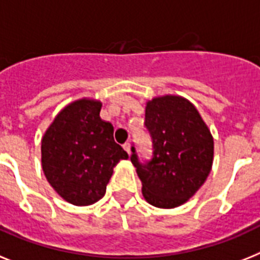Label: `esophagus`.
Masks as SVG:
<instances>
[{
  "label": "esophagus",
  "mask_w": 260,
  "mask_h": 260,
  "mask_svg": "<svg viewBox=\"0 0 260 260\" xmlns=\"http://www.w3.org/2000/svg\"><path fill=\"white\" fill-rule=\"evenodd\" d=\"M123 149H125L126 153H127L128 155H130V154H132V143L126 142L125 145H123Z\"/></svg>",
  "instance_id": "obj_1"
}]
</instances>
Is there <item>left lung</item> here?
<instances>
[{"label":"left lung","instance_id":"8db88e82","mask_svg":"<svg viewBox=\"0 0 260 260\" xmlns=\"http://www.w3.org/2000/svg\"><path fill=\"white\" fill-rule=\"evenodd\" d=\"M145 127L153 143L149 160L132 147L133 165L150 205H183L205 183L214 156V141L198 110L187 100L165 95L147 102Z\"/></svg>","mask_w":260,"mask_h":260}]
</instances>
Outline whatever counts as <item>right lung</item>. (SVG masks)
Segmentation results:
<instances>
[{"instance_id":"right-lung-1","label":"right lung","mask_w":260,"mask_h":260,"mask_svg":"<svg viewBox=\"0 0 260 260\" xmlns=\"http://www.w3.org/2000/svg\"><path fill=\"white\" fill-rule=\"evenodd\" d=\"M102 104L79 100L55 117L42 138V169L62 198L93 205L106 192L113 167L128 155L114 141V127L101 119Z\"/></svg>"}]
</instances>
